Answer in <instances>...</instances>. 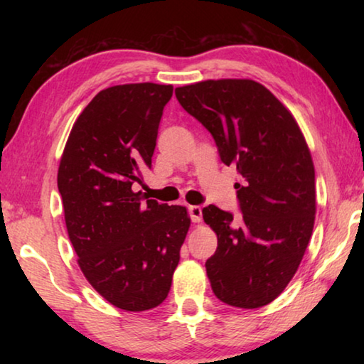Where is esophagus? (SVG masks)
Wrapping results in <instances>:
<instances>
[{
  "instance_id": "esophagus-1",
  "label": "esophagus",
  "mask_w": 364,
  "mask_h": 364,
  "mask_svg": "<svg viewBox=\"0 0 364 364\" xmlns=\"http://www.w3.org/2000/svg\"><path fill=\"white\" fill-rule=\"evenodd\" d=\"M189 217L193 223H200L202 221V208L199 205H189Z\"/></svg>"
}]
</instances>
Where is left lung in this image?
I'll use <instances>...</instances> for the list:
<instances>
[{
	"label": "left lung",
	"mask_w": 364,
	"mask_h": 364,
	"mask_svg": "<svg viewBox=\"0 0 364 364\" xmlns=\"http://www.w3.org/2000/svg\"><path fill=\"white\" fill-rule=\"evenodd\" d=\"M175 95L239 175L241 220L215 205L202 210L218 239L205 262L212 291L231 306L268 305L294 278L315 225V165L304 133L291 110L254 80H205Z\"/></svg>",
	"instance_id": "1"
}]
</instances>
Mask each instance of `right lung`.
I'll list each match as a JSON object with an SVG mask.
<instances>
[{
  "mask_svg": "<svg viewBox=\"0 0 364 364\" xmlns=\"http://www.w3.org/2000/svg\"><path fill=\"white\" fill-rule=\"evenodd\" d=\"M171 85H115L72 127L58 170L69 239L95 291L125 311L167 299L191 226L188 208L144 201L134 183L151 168Z\"/></svg>",
  "mask_w": 364,
  "mask_h": 364,
  "instance_id": "1",
  "label": "right lung"
}]
</instances>
